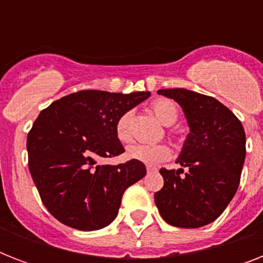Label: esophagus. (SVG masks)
I'll return each instance as SVG.
<instances>
[{"label": "esophagus", "instance_id": "34e87169", "mask_svg": "<svg viewBox=\"0 0 263 263\" xmlns=\"http://www.w3.org/2000/svg\"><path fill=\"white\" fill-rule=\"evenodd\" d=\"M154 171H157V166H154V165H147V172H154Z\"/></svg>", "mask_w": 263, "mask_h": 263}]
</instances>
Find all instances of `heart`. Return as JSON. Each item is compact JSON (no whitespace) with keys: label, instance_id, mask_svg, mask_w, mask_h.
Listing matches in <instances>:
<instances>
[{"label":"heart","instance_id":"heart-1","mask_svg":"<svg viewBox=\"0 0 263 263\" xmlns=\"http://www.w3.org/2000/svg\"><path fill=\"white\" fill-rule=\"evenodd\" d=\"M153 111L160 123L164 125H172L177 120V107L169 99H158L153 103ZM131 120L132 113H124L116 124V136L121 143L131 140ZM171 156V150L166 144H132L127 148V157L129 160L139 161L147 165H156L165 161Z\"/></svg>","mask_w":263,"mask_h":263}]
</instances>
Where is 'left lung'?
<instances>
[{"mask_svg": "<svg viewBox=\"0 0 263 263\" xmlns=\"http://www.w3.org/2000/svg\"><path fill=\"white\" fill-rule=\"evenodd\" d=\"M158 95L183 109L190 134L176 164L162 168L164 187L154 194L161 217L179 228H199L218 218L235 196L246 158L243 125L216 98L185 88H165Z\"/></svg>", "mask_w": 263, "mask_h": 263, "instance_id": "1", "label": "left lung"}]
</instances>
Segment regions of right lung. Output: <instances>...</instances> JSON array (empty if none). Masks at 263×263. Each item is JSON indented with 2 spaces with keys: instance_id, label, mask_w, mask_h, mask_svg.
<instances>
[{
  "instance_id": "1",
  "label": "right lung",
  "mask_w": 263,
  "mask_h": 263,
  "mask_svg": "<svg viewBox=\"0 0 263 263\" xmlns=\"http://www.w3.org/2000/svg\"><path fill=\"white\" fill-rule=\"evenodd\" d=\"M148 97V91L83 90L39 113L27 136L28 166L43 204L60 222L97 231L117 217L124 191L144 177L146 166L98 160L124 153L116 124Z\"/></svg>"
}]
</instances>
